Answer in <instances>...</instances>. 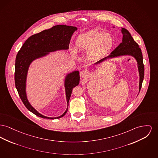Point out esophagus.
Listing matches in <instances>:
<instances>
[{
	"mask_svg": "<svg viewBox=\"0 0 158 158\" xmlns=\"http://www.w3.org/2000/svg\"><path fill=\"white\" fill-rule=\"evenodd\" d=\"M80 76H81V77L85 78L88 76V72L86 70H82L80 72Z\"/></svg>",
	"mask_w": 158,
	"mask_h": 158,
	"instance_id": "34e87169",
	"label": "esophagus"
}]
</instances>
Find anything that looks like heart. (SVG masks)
<instances>
[{"label": "heart", "mask_w": 158, "mask_h": 158, "mask_svg": "<svg viewBox=\"0 0 158 158\" xmlns=\"http://www.w3.org/2000/svg\"><path fill=\"white\" fill-rule=\"evenodd\" d=\"M113 45V39L108 33L93 30L79 35L76 40V48L78 50L88 51L89 56L97 58L108 52ZM73 54L75 49H72Z\"/></svg>", "instance_id": "b5f03b06"}]
</instances>
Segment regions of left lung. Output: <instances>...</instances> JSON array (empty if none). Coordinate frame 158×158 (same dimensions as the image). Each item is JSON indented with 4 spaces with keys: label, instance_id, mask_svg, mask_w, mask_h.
<instances>
[{
    "label": "left lung",
    "instance_id": "obj_1",
    "mask_svg": "<svg viewBox=\"0 0 158 158\" xmlns=\"http://www.w3.org/2000/svg\"><path fill=\"white\" fill-rule=\"evenodd\" d=\"M114 28V27H113ZM121 33L122 35V42L119 46L116 47L109 56H106L99 60L94 64H98L107 59H111L121 56H133L137 63V67L139 73V93L144 75V67L143 64V59L141 50L139 45L134 41V39L131 36L130 32L126 28H121Z\"/></svg>",
    "mask_w": 158,
    "mask_h": 158
}]
</instances>
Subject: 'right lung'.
I'll list each match as a JSON object with an SVG mask.
<instances>
[{"label": "right lung", "mask_w": 158, "mask_h": 158, "mask_svg": "<svg viewBox=\"0 0 158 158\" xmlns=\"http://www.w3.org/2000/svg\"><path fill=\"white\" fill-rule=\"evenodd\" d=\"M77 28L66 25H57L28 37L19 51L15 59V83L19 96L26 108L37 116L48 119H56L64 116L69 107L72 89L79 84V72L75 70L66 74L64 79L67 107L64 113L56 118L47 117L38 111L28 102L26 93V82L28 69L35 60L49 54L48 52L67 50L72 35Z\"/></svg>", "instance_id": "obj_1"}]
</instances>
